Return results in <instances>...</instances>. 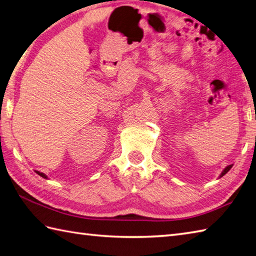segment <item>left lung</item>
I'll return each instance as SVG.
<instances>
[{
	"label": "left lung",
	"mask_w": 256,
	"mask_h": 256,
	"mask_svg": "<svg viewBox=\"0 0 256 256\" xmlns=\"http://www.w3.org/2000/svg\"><path fill=\"white\" fill-rule=\"evenodd\" d=\"M232 166H233V165H229V166H226V167L224 168V172H221V175H220V177H222V176H224V175H226V174L228 172H229V170H231V168H232Z\"/></svg>",
	"instance_id": "left-lung-1"
}]
</instances>
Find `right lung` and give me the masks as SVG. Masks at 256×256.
<instances>
[{"label":"right lung","instance_id":"add662e5","mask_svg":"<svg viewBox=\"0 0 256 256\" xmlns=\"http://www.w3.org/2000/svg\"><path fill=\"white\" fill-rule=\"evenodd\" d=\"M37 174H38V175H40V177H42V178H46L47 179V176L45 175V174H42V172H36Z\"/></svg>","mask_w":256,"mask_h":256}]
</instances>
